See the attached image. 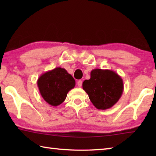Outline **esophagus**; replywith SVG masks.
Listing matches in <instances>:
<instances>
[{"mask_svg":"<svg viewBox=\"0 0 156 156\" xmlns=\"http://www.w3.org/2000/svg\"><path fill=\"white\" fill-rule=\"evenodd\" d=\"M82 84H83V81H82L81 80H79L78 81V83H77V84H78V86L79 87H81Z\"/></svg>","mask_w":156,"mask_h":156,"instance_id":"1","label":"esophagus"}]
</instances>
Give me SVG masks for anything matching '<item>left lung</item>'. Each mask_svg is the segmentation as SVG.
I'll return each mask as SVG.
<instances>
[{"instance_id":"8db88e82","label":"left lung","mask_w":156,"mask_h":156,"mask_svg":"<svg viewBox=\"0 0 156 156\" xmlns=\"http://www.w3.org/2000/svg\"><path fill=\"white\" fill-rule=\"evenodd\" d=\"M83 88L98 109L105 110L119 100L124 84L122 78L114 71L94 69L90 79L83 82Z\"/></svg>"}]
</instances>
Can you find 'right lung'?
Here are the masks:
<instances>
[{"mask_svg":"<svg viewBox=\"0 0 156 156\" xmlns=\"http://www.w3.org/2000/svg\"><path fill=\"white\" fill-rule=\"evenodd\" d=\"M37 84L44 101L56 107L65 101L68 92L75 87L76 81L64 68L56 67L43 73Z\"/></svg>","mask_w":156,"mask_h":156,"instance_id":"add662e5","label":"right lung"}]
</instances>
